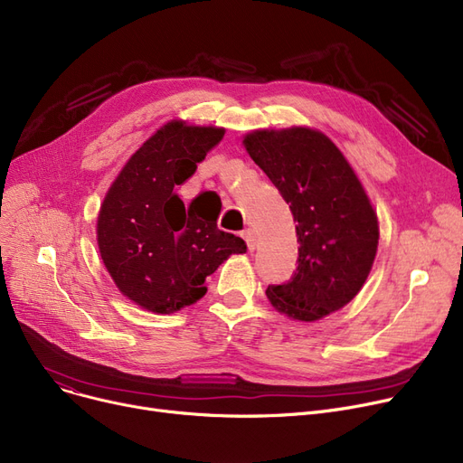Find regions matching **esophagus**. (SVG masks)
Here are the masks:
<instances>
[{"label":"esophagus","instance_id":"1","mask_svg":"<svg viewBox=\"0 0 463 463\" xmlns=\"http://www.w3.org/2000/svg\"><path fill=\"white\" fill-rule=\"evenodd\" d=\"M241 236L246 238V241H248V248H250V251H255L257 250V232L253 231V229H246L244 232H241Z\"/></svg>","mask_w":463,"mask_h":463}]
</instances>
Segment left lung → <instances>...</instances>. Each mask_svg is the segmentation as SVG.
I'll return each instance as SVG.
<instances>
[{"label":"left lung","mask_w":463,"mask_h":463,"mask_svg":"<svg viewBox=\"0 0 463 463\" xmlns=\"http://www.w3.org/2000/svg\"><path fill=\"white\" fill-rule=\"evenodd\" d=\"M241 144L293 212L300 244L295 276L266 288V297L288 319L319 321L347 306L366 283L379 246L377 212L323 131L253 129Z\"/></svg>","instance_id":"left-lung-1"}]
</instances>
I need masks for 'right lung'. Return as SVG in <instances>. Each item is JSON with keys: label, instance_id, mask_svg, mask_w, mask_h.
<instances>
[{"label": "right lung", "instance_id": "obj_1", "mask_svg": "<svg viewBox=\"0 0 463 463\" xmlns=\"http://www.w3.org/2000/svg\"><path fill=\"white\" fill-rule=\"evenodd\" d=\"M225 129L170 119L121 166L97 215V246L107 272L138 307L168 315L206 295L204 279L231 255L248 251L217 229V215L185 210L184 184Z\"/></svg>", "mask_w": 463, "mask_h": 463}]
</instances>
